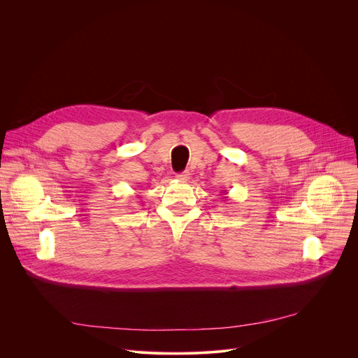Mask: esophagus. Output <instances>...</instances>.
I'll list each match as a JSON object with an SVG mask.
<instances>
[{
	"label": "esophagus",
	"mask_w": 358,
	"mask_h": 358,
	"mask_svg": "<svg viewBox=\"0 0 358 358\" xmlns=\"http://www.w3.org/2000/svg\"><path fill=\"white\" fill-rule=\"evenodd\" d=\"M176 178H177V180H180V181H187V180L190 178V173H189V171H182V173L177 174V176H176Z\"/></svg>",
	"instance_id": "34e87169"
}]
</instances>
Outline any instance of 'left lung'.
I'll return each instance as SVG.
<instances>
[{"label": "left lung", "instance_id": "left-lung-1", "mask_svg": "<svg viewBox=\"0 0 358 358\" xmlns=\"http://www.w3.org/2000/svg\"><path fill=\"white\" fill-rule=\"evenodd\" d=\"M223 193H227V192H224V190H223Z\"/></svg>", "mask_w": 358, "mask_h": 358}]
</instances>
